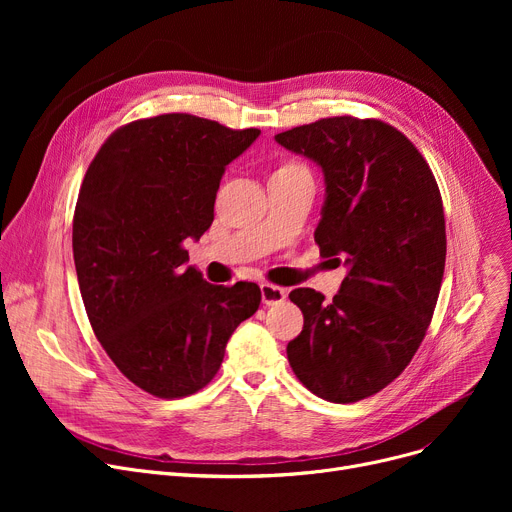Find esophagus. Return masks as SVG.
I'll return each instance as SVG.
<instances>
[{"mask_svg": "<svg viewBox=\"0 0 512 512\" xmlns=\"http://www.w3.org/2000/svg\"><path fill=\"white\" fill-rule=\"evenodd\" d=\"M261 299H263V305H278L286 301V288L265 282L261 284Z\"/></svg>", "mask_w": 512, "mask_h": 512, "instance_id": "obj_1", "label": "esophagus"}]
</instances>
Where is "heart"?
<instances>
[{
    "instance_id": "obj_1",
    "label": "heart",
    "mask_w": 512,
    "mask_h": 512,
    "mask_svg": "<svg viewBox=\"0 0 512 512\" xmlns=\"http://www.w3.org/2000/svg\"><path fill=\"white\" fill-rule=\"evenodd\" d=\"M284 168H303V166H299V164H290V166H284Z\"/></svg>"
}]
</instances>
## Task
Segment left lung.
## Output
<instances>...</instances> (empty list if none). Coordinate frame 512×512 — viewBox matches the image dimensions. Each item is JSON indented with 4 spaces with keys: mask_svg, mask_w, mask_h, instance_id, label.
Instances as JSON below:
<instances>
[{
    "mask_svg": "<svg viewBox=\"0 0 512 512\" xmlns=\"http://www.w3.org/2000/svg\"><path fill=\"white\" fill-rule=\"evenodd\" d=\"M276 141L324 170L315 242L348 267L332 303L313 288L288 294L305 317L288 363L319 398L357 402L405 371L432 324L446 263L440 188L419 149L382 120L321 118Z\"/></svg>",
    "mask_w": 512,
    "mask_h": 512,
    "instance_id": "left-lung-1",
    "label": "left lung"
}]
</instances>
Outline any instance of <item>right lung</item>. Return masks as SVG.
<instances>
[{
  "mask_svg": "<svg viewBox=\"0 0 512 512\" xmlns=\"http://www.w3.org/2000/svg\"><path fill=\"white\" fill-rule=\"evenodd\" d=\"M259 132L191 114L134 120L107 137L80 186L72 251L91 328L157 398L205 388L232 332L259 309L255 282L215 286L184 267V242L211 226L226 166Z\"/></svg>",
  "mask_w": 512,
  "mask_h": 512,
  "instance_id": "obj_1",
  "label": "right lung"
}]
</instances>
